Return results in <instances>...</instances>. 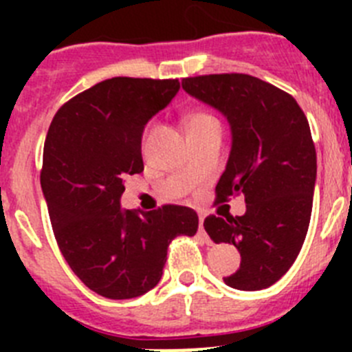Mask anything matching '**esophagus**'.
Returning <instances> with one entry per match:
<instances>
[{
    "label": "esophagus",
    "mask_w": 352,
    "mask_h": 352,
    "mask_svg": "<svg viewBox=\"0 0 352 352\" xmlns=\"http://www.w3.org/2000/svg\"><path fill=\"white\" fill-rule=\"evenodd\" d=\"M199 234L203 236L204 239H210L208 238L206 231H204V217H199Z\"/></svg>",
    "instance_id": "obj_1"
}]
</instances>
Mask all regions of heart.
I'll return each instance as SVG.
<instances>
[{"instance_id": "obj_1", "label": "heart", "mask_w": 352, "mask_h": 352, "mask_svg": "<svg viewBox=\"0 0 352 352\" xmlns=\"http://www.w3.org/2000/svg\"><path fill=\"white\" fill-rule=\"evenodd\" d=\"M214 120L211 114L204 113V111H195V113L188 114V118H186V129H199V126L203 125H208V123H213Z\"/></svg>"}]
</instances>
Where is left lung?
Wrapping results in <instances>:
<instances>
[{"label":"left lung","instance_id":"1","mask_svg":"<svg viewBox=\"0 0 352 352\" xmlns=\"http://www.w3.org/2000/svg\"><path fill=\"white\" fill-rule=\"evenodd\" d=\"M182 84L231 123V155L214 194L217 203L245 195L247 211L204 220L214 243H232L241 256L223 282L239 291L270 287L296 261L309 231L317 157L307 116L289 93L248 74L185 77Z\"/></svg>","mask_w":352,"mask_h":352}]
</instances>
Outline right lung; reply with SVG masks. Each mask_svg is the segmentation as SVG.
<instances>
[{"label": "right lung", "mask_w": 352, "mask_h": 352, "mask_svg": "<svg viewBox=\"0 0 352 352\" xmlns=\"http://www.w3.org/2000/svg\"><path fill=\"white\" fill-rule=\"evenodd\" d=\"M178 79L113 77L63 104L52 118L40 183L65 261L86 287L130 300L160 282L176 236H194L192 208L121 210L125 176L144 169L141 138L178 93Z\"/></svg>", "instance_id": "obj_1"}]
</instances>
